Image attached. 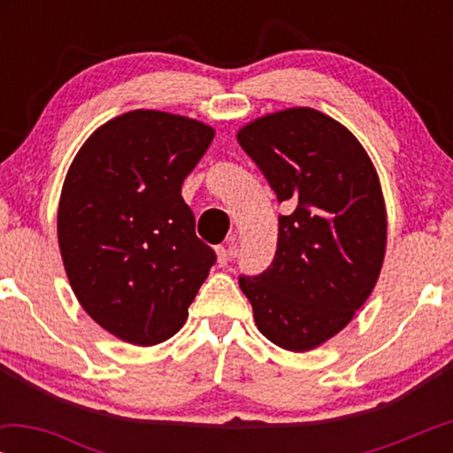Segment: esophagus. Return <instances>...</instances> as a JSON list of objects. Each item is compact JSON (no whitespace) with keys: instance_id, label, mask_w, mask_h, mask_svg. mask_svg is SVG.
Returning a JSON list of instances; mask_svg holds the SVG:
<instances>
[{"instance_id":"obj_1","label":"esophagus","mask_w":453,"mask_h":453,"mask_svg":"<svg viewBox=\"0 0 453 453\" xmlns=\"http://www.w3.org/2000/svg\"><path fill=\"white\" fill-rule=\"evenodd\" d=\"M234 234L231 237V245L228 247H225V245H220V247H216V257H219V265H226L228 264V259H231V256H233V243H234Z\"/></svg>"}]
</instances>
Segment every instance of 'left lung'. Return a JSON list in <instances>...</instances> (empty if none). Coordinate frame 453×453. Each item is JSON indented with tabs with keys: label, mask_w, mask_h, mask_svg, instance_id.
I'll use <instances>...</instances> for the list:
<instances>
[{
	"label": "left lung",
	"mask_w": 453,
	"mask_h": 453,
	"mask_svg": "<svg viewBox=\"0 0 453 453\" xmlns=\"http://www.w3.org/2000/svg\"><path fill=\"white\" fill-rule=\"evenodd\" d=\"M237 140L288 208L278 216L274 262L239 287L270 342L313 350L350 324L380 278L388 243L380 177L350 129L311 107L257 117Z\"/></svg>",
	"instance_id": "left-lung-1"
}]
</instances>
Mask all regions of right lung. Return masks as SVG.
<instances>
[{
	"label": "right lung",
	"mask_w": 453,
	"mask_h": 453,
	"mask_svg": "<svg viewBox=\"0 0 453 453\" xmlns=\"http://www.w3.org/2000/svg\"><path fill=\"white\" fill-rule=\"evenodd\" d=\"M214 127L135 109L90 134L61 188L59 251L86 313L123 342L154 346L181 330L216 253L181 197Z\"/></svg>",
	"instance_id": "1"
}]
</instances>
